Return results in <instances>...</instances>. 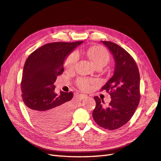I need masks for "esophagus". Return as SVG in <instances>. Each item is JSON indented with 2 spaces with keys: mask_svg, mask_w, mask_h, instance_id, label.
Returning a JSON list of instances; mask_svg holds the SVG:
<instances>
[{
  "mask_svg": "<svg viewBox=\"0 0 161 161\" xmlns=\"http://www.w3.org/2000/svg\"><path fill=\"white\" fill-rule=\"evenodd\" d=\"M79 97H80V98H81V99H85V98H86L88 97V96L86 95V94H79Z\"/></svg>",
  "mask_w": 161,
  "mask_h": 161,
  "instance_id": "esophagus-1",
  "label": "esophagus"
}]
</instances>
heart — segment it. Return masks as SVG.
<instances>
[{"label": "heart", "instance_id": "heart-1", "mask_svg": "<svg viewBox=\"0 0 161 161\" xmlns=\"http://www.w3.org/2000/svg\"><path fill=\"white\" fill-rule=\"evenodd\" d=\"M86 54L97 67L98 66L104 67L109 59V55L108 51L103 47L99 45L90 47L86 52ZM77 60L78 55L76 52L70 53L65 60L64 67L66 70H67L68 71H73L75 67ZM77 84L81 90H88L91 87L92 81L86 78H80L78 79Z\"/></svg>", "mask_w": 161, "mask_h": 161}]
</instances>
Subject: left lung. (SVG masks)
Instances as JSON below:
<instances>
[{
	"label": "left lung",
	"mask_w": 161,
	"mask_h": 161,
	"mask_svg": "<svg viewBox=\"0 0 161 161\" xmlns=\"http://www.w3.org/2000/svg\"><path fill=\"white\" fill-rule=\"evenodd\" d=\"M101 42L115 61L114 75L101 88L109 92L112 101L105 106L103 101L94 97L92 117L98 126L112 130L125 125L133 116L140 101V76L135 61L125 49L110 41Z\"/></svg>",
	"instance_id": "8db88e82"
}]
</instances>
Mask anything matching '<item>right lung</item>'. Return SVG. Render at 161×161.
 I'll return each mask as SVG.
<instances>
[{
  "mask_svg": "<svg viewBox=\"0 0 161 161\" xmlns=\"http://www.w3.org/2000/svg\"><path fill=\"white\" fill-rule=\"evenodd\" d=\"M83 43L53 42L43 45L28 57L21 82L22 97L27 111L36 125L57 130L67 125L71 118L72 92H54V82L64 72L66 58Z\"/></svg>",
  "mask_w": 161,
  "mask_h": 161,
  "instance_id": "add662e5",
  "label": "right lung"
}]
</instances>
